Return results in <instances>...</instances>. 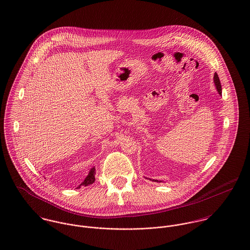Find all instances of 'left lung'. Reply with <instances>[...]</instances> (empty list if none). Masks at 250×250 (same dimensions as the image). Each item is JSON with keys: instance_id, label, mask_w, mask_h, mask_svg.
<instances>
[{"instance_id": "obj_1", "label": "left lung", "mask_w": 250, "mask_h": 250, "mask_svg": "<svg viewBox=\"0 0 250 250\" xmlns=\"http://www.w3.org/2000/svg\"><path fill=\"white\" fill-rule=\"evenodd\" d=\"M214 84H215V87L218 91V93L221 95V84H220V81H219V78H218V75L216 73H214ZM152 181H155V182H159L158 180H152ZM162 182V181H160Z\"/></svg>"}]
</instances>
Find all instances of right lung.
I'll list each match as a JSON object with an SVG mask.
<instances>
[{"label": "right lung", "instance_id": "1", "mask_svg": "<svg viewBox=\"0 0 250 250\" xmlns=\"http://www.w3.org/2000/svg\"><path fill=\"white\" fill-rule=\"evenodd\" d=\"M94 181H95V167H92V168L90 169L88 175L86 176V178L84 179V181L78 187V188H81V186L86 187V186H88V185H91V184L94 183Z\"/></svg>", "mask_w": 250, "mask_h": 250}]
</instances>
